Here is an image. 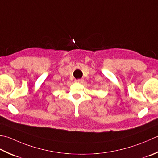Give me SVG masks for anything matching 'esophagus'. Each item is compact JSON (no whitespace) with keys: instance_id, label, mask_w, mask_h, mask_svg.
<instances>
[{"instance_id":"obj_1","label":"esophagus","mask_w":158,"mask_h":158,"mask_svg":"<svg viewBox=\"0 0 158 158\" xmlns=\"http://www.w3.org/2000/svg\"><path fill=\"white\" fill-rule=\"evenodd\" d=\"M75 82L76 83H82L83 82V79H77V80H75Z\"/></svg>"}]
</instances>
